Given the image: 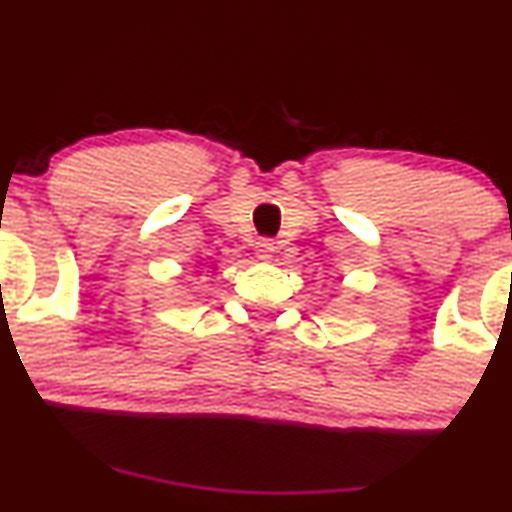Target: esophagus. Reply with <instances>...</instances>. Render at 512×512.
<instances>
[{
  "mask_svg": "<svg viewBox=\"0 0 512 512\" xmlns=\"http://www.w3.org/2000/svg\"><path fill=\"white\" fill-rule=\"evenodd\" d=\"M274 252H276V245L272 243V240H260V243H257V248H255V257L260 262H272Z\"/></svg>",
  "mask_w": 512,
  "mask_h": 512,
  "instance_id": "esophagus-1",
  "label": "esophagus"
}]
</instances>
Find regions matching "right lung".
Listing matches in <instances>:
<instances>
[{
  "label": "right lung",
  "mask_w": 512,
  "mask_h": 512,
  "mask_svg": "<svg viewBox=\"0 0 512 512\" xmlns=\"http://www.w3.org/2000/svg\"><path fill=\"white\" fill-rule=\"evenodd\" d=\"M214 269H217V267H214Z\"/></svg>",
  "instance_id": "obj_1"
}]
</instances>
